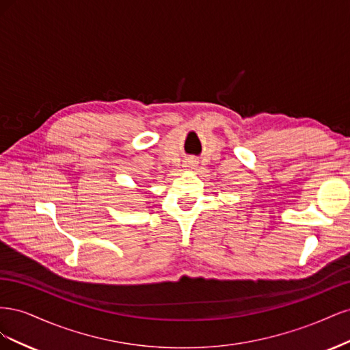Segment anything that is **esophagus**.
Wrapping results in <instances>:
<instances>
[{"instance_id":"esophagus-1","label":"esophagus","mask_w":350,"mask_h":350,"mask_svg":"<svg viewBox=\"0 0 350 350\" xmlns=\"http://www.w3.org/2000/svg\"><path fill=\"white\" fill-rule=\"evenodd\" d=\"M188 165H189V166H196V165H197V162H196V161H189V162H188Z\"/></svg>"}]
</instances>
